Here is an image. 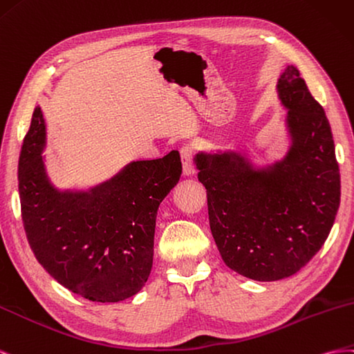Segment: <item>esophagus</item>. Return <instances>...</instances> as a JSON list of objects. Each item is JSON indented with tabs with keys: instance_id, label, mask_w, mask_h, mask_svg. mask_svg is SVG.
<instances>
[{
	"instance_id": "34e87169",
	"label": "esophagus",
	"mask_w": 354,
	"mask_h": 354,
	"mask_svg": "<svg viewBox=\"0 0 354 354\" xmlns=\"http://www.w3.org/2000/svg\"><path fill=\"white\" fill-rule=\"evenodd\" d=\"M180 158H183V169H184V175L191 176L196 171V166L193 163V157H194V151L193 147L184 145L180 148Z\"/></svg>"
}]
</instances>
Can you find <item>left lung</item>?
Here are the masks:
<instances>
[{"mask_svg": "<svg viewBox=\"0 0 354 354\" xmlns=\"http://www.w3.org/2000/svg\"><path fill=\"white\" fill-rule=\"evenodd\" d=\"M289 108L292 147L286 158L252 171L233 156H197L206 187L212 236L225 264L254 280L295 274L329 236L339 207L341 179L325 109L295 66L279 80Z\"/></svg>", "mask_w": 354, "mask_h": 354, "instance_id": "obj_1", "label": "left lung"}]
</instances>
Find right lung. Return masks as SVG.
I'll return each instance as SVG.
<instances>
[{"mask_svg":"<svg viewBox=\"0 0 354 354\" xmlns=\"http://www.w3.org/2000/svg\"><path fill=\"white\" fill-rule=\"evenodd\" d=\"M44 121L34 109L19 157L20 212L44 270L74 294L117 302L144 288L153 267L157 210L183 174L178 151L129 165L87 194H60L44 174Z\"/></svg>","mask_w":354,"mask_h":354,"instance_id":"right-lung-1","label":"right lung"}]
</instances>
